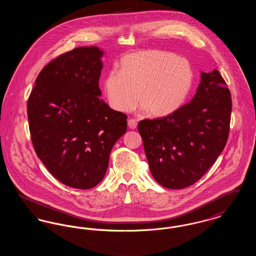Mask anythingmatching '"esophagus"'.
I'll return each instance as SVG.
<instances>
[{"mask_svg": "<svg viewBox=\"0 0 256 256\" xmlns=\"http://www.w3.org/2000/svg\"><path fill=\"white\" fill-rule=\"evenodd\" d=\"M128 126L130 130H135L137 128V121L135 119H130L128 121Z\"/></svg>", "mask_w": 256, "mask_h": 256, "instance_id": "1", "label": "esophagus"}]
</instances>
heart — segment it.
<instances>
[{
	"label": "heart",
	"mask_w": 256,
	"mask_h": 256,
	"mask_svg": "<svg viewBox=\"0 0 256 256\" xmlns=\"http://www.w3.org/2000/svg\"><path fill=\"white\" fill-rule=\"evenodd\" d=\"M189 62L174 54L146 50L124 56L118 72L110 71L104 87L110 106L130 112L138 97L143 110L152 117H165L176 112L188 97L193 84Z\"/></svg>",
	"instance_id": "1"
}]
</instances>
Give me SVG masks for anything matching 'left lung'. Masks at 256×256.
<instances>
[{
    "label": "left lung",
    "mask_w": 256,
    "mask_h": 256,
    "mask_svg": "<svg viewBox=\"0 0 256 256\" xmlns=\"http://www.w3.org/2000/svg\"><path fill=\"white\" fill-rule=\"evenodd\" d=\"M232 108L230 91L214 70L200 73L189 104L169 116L140 121L138 130L154 178L169 189L196 182L226 144Z\"/></svg>",
    "instance_id": "1"
}]
</instances>
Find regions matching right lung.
Segmentation results:
<instances>
[{
	"label": "right lung",
	"instance_id": "add662e5",
	"mask_svg": "<svg viewBox=\"0 0 256 256\" xmlns=\"http://www.w3.org/2000/svg\"><path fill=\"white\" fill-rule=\"evenodd\" d=\"M104 54L91 46L61 54L39 73L28 100L38 158L58 180L76 189L102 180L110 152L126 132V115L100 98Z\"/></svg>",
	"mask_w": 256,
	"mask_h": 256
}]
</instances>
